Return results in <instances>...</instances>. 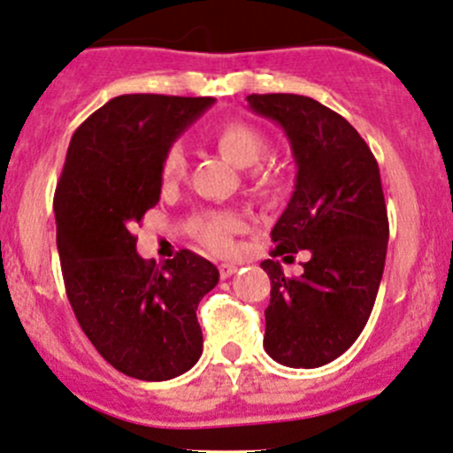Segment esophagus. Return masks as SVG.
<instances>
[{"label":"esophagus","instance_id":"34e87169","mask_svg":"<svg viewBox=\"0 0 453 453\" xmlns=\"http://www.w3.org/2000/svg\"><path fill=\"white\" fill-rule=\"evenodd\" d=\"M236 269H239V266H236V265H230V263L219 265V273H221V278H223V280L232 278V275L236 273Z\"/></svg>","mask_w":453,"mask_h":453}]
</instances>
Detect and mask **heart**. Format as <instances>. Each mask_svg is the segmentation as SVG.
<instances>
[{"label": "heart", "instance_id": "heart-1", "mask_svg": "<svg viewBox=\"0 0 453 453\" xmlns=\"http://www.w3.org/2000/svg\"><path fill=\"white\" fill-rule=\"evenodd\" d=\"M212 142L223 158L230 160L232 165L241 166V169H250L256 166L266 156L269 150V139L260 127L254 123L241 121H226L212 130ZM187 173V154H184L182 145H171L165 151L163 163H160V178L165 184H175L182 175ZM254 178L258 182H265V171L256 169ZM241 230V219L234 212H208L195 223V234L197 239L208 245L214 251H230L232 250V236Z\"/></svg>", "mask_w": 453, "mask_h": 453}]
</instances>
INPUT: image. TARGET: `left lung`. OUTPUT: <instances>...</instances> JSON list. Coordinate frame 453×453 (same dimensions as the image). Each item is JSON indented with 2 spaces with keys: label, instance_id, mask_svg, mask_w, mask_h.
<instances>
[{
  "label": "left lung",
  "instance_id": "8db88e82",
  "mask_svg": "<svg viewBox=\"0 0 453 453\" xmlns=\"http://www.w3.org/2000/svg\"><path fill=\"white\" fill-rule=\"evenodd\" d=\"M247 104L287 132L297 166L271 256L290 263L308 251L299 278L260 263L271 278L263 345L275 363L314 369L345 354L373 311L388 245L380 169L354 126L317 99L271 93Z\"/></svg>",
  "mask_w": 453,
  "mask_h": 453
}]
</instances>
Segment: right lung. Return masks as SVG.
I'll return each mask as SVG.
<instances>
[{"instance_id": "1", "label": "right lung", "mask_w": 453, "mask_h": 453, "mask_svg": "<svg viewBox=\"0 0 453 453\" xmlns=\"http://www.w3.org/2000/svg\"><path fill=\"white\" fill-rule=\"evenodd\" d=\"M214 97L119 95L73 132L54 195L66 297L95 349L145 382L178 378L203 347L197 306L217 287L211 260L180 250L163 266L132 234L160 199L165 151Z\"/></svg>"}]
</instances>
